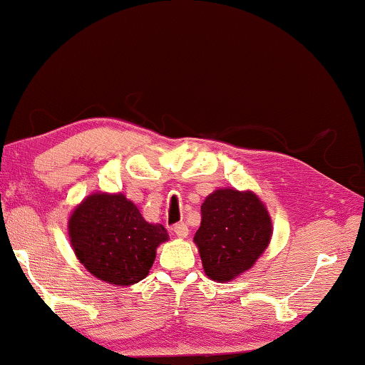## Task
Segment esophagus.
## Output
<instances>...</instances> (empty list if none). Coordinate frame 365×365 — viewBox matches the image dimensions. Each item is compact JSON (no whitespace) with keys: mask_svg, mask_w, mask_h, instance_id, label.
I'll list each match as a JSON object with an SVG mask.
<instances>
[{"mask_svg":"<svg viewBox=\"0 0 365 365\" xmlns=\"http://www.w3.org/2000/svg\"><path fill=\"white\" fill-rule=\"evenodd\" d=\"M173 232H175L178 238H186L189 235V228H187L186 223L181 222V223H176V225L173 227Z\"/></svg>","mask_w":365,"mask_h":365,"instance_id":"esophagus-1","label":"esophagus"}]
</instances>
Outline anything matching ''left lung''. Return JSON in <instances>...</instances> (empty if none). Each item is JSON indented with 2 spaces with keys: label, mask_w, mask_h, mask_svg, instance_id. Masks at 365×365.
<instances>
[{
  "label": "left lung",
  "mask_w": 365,
  "mask_h": 365,
  "mask_svg": "<svg viewBox=\"0 0 365 365\" xmlns=\"http://www.w3.org/2000/svg\"><path fill=\"white\" fill-rule=\"evenodd\" d=\"M195 232L202 266L217 282H228L253 267L272 237L266 205L251 190L217 189L200 207Z\"/></svg>",
  "instance_id": "8db88e82"
}]
</instances>
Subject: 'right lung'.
Segmentation results:
<instances>
[{
  "label": "right lung",
  "instance_id": "1",
  "mask_svg": "<svg viewBox=\"0 0 365 365\" xmlns=\"http://www.w3.org/2000/svg\"><path fill=\"white\" fill-rule=\"evenodd\" d=\"M71 248L94 277L114 285H132L148 276L156 248L168 241L160 223L145 220L124 194L96 192L71 212Z\"/></svg>",
  "mask_w": 365,
  "mask_h": 365
}]
</instances>
